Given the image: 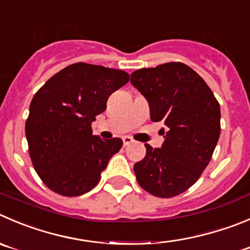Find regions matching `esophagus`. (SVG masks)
Instances as JSON below:
<instances>
[{
	"label": "esophagus",
	"instance_id": "esophagus-1",
	"mask_svg": "<svg viewBox=\"0 0 250 250\" xmlns=\"http://www.w3.org/2000/svg\"><path fill=\"white\" fill-rule=\"evenodd\" d=\"M123 142H124V146H127V145H130L131 142H134V140H132V137L130 136H124Z\"/></svg>",
	"mask_w": 250,
	"mask_h": 250
}]
</instances>
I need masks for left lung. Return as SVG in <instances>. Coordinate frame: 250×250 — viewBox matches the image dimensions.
I'll return each mask as SVG.
<instances>
[{
	"mask_svg": "<svg viewBox=\"0 0 250 250\" xmlns=\"http://www.w3.org/2000/svg\"><path fill=\"white\" fill-rule=\"evenodd\" d=\"M130 82L148 102L151 120L166 125L161 148L145 145L146 156L134 166L136 179L149 194L173 198L208 167L220 137V104L205 81L182 62L137 70Z\"/></svg>",
	"mask_w": 250,
	"mask_h": 250,
	"instance_id": "obj_1",
	"label": "left lung"
}]
</instances>
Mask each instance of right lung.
<instances>
[{"instance_id":"add662e5","label":"right lung","mask_w":250,"mask_h":250,"mask_svg":"<svg viewBox=\"0 0 250 250\" xmlns=\"http://www.w3.org/2000/svg\"><path fill=\"white\" fill-rule=\"evenodd\" d=\"M130 80L125 71L77 62L52 76L33 97L25 123L29 154L44 184L63 196H80L101 180L123 140H102L92 123L113 92Z\"/></svg>"}]
</instances>
